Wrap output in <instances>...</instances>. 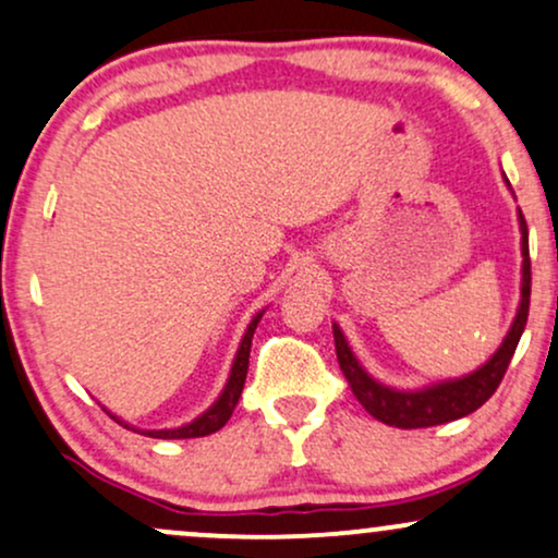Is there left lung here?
<instances>
[{"mask_svg": "<svg viewBox=\"0 0 558 558\" xmlns=\"http://www.w3.org/2000/svg\"><path fill=\"white\" fill-rule=\"evenodd\" d=\"M506 189L511 191L509 181ZM514 196V191H511ZM520 220V246H522V278H520V304H517V315L511 319L509 330H506L501 345L493 351V356L477 369L462 377H446V380L427 383L420 388H396L388 383L377 380L364 369V364L356 360L354 349L345 341L341 325L332 323V338H336V354L341 373L354 390L356 401L373 414L375 420L386 422L390 427H401V430H414V427H433L446 425V422L462 420L472 414L475 409L483 407L485 401L496 393L498 383L509 367L511 356H514L517 343H520L524 325H527L530 312V246H527V222L522 213H517Z\"/></svg>", "mask_w": 558, "mask_h": 558, "instance_id": "8db88e82", "label": "left lung"}]
</instances>
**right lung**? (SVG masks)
Instances as JSON below:
<instances>
[{
  "label": "right lung",
  "mask_w": 558,
  "mask_h": 558,
  "mask_svg": "<svg viewBox=\"0 0 558 558\" xmlns=\"http://www.w3.org/2000/svg\"><path fill=\"white\" fill-rule=\"evenodd\" d=\"M262 315H265V310L257 312V315L252 317V323L246 325V330H243V338L239 343V351H235L233 364H230V375H228L226 386H222L220 396H217V399L213 401V407L204 409L198 417L185 422V425H181V427H165V430H144V427L131 425V422H125L123 417H118V414H112L107 407H105V412L110 414V417L118 422V425H123V427H128V430H133L138 435H149V438L181 440V438H204V435L217 433L230 420L235 403H239V399H241L243 383H246V373H248V351H252V338H254V330H257Z\"/></svg>",
  "instance_id": "1"
}]
</instances>
